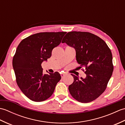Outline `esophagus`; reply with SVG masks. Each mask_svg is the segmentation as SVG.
<instances>
[{
    "label": "esophagus",
    "instance_id": "1",
    "mask_svg": "<svg viewBox=\"0 0 125 125\" xmlns=\"http://www.w3.org/2000/svg\"><path fill=\"white\" fill-rule=\"evenodd\" d=\"M61 77L63 78V77H64L65 76V73H61Z\"/></svg>",
    "mask_w": 125,
    "mask_h": 125
}]
</instances>
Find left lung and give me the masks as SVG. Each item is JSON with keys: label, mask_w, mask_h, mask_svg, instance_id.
I'll use <instances>...</instances> for the list:
<instances>
[{"label": "left lung", "mask_w": 125, "mask_h": 125, "mask_svg": "<svg viewBox=\"0 0 125 125\" xmlns=\"http://www.w3.org/2000/svg\"><path fill=\"white\" fill-rule=\"evenodd\" d=\"M62 43L75 48L79 68H85V78L79 79L71 74L73 82L69 86L70 94L81 103L92 102L105 91L112 76L113 65L110 49L99 37L85 31L68 32Z\"/></svg>", "instance_id": "obj_1"}]
</instances>
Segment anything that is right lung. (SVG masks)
<instances>
[{
    "label": "right lung",
    "mask_w": 125,
    "mask_h": 125,
    "mask_svg": "<svg viewBox=\"0 0 125 125\" xmlns=\"http://www.w3.org/2000/svg\"><path fill=\"white\" fill-rule=\"evenodd\" d=\"M67 32H43L21 41L13 58V68L18 86L34 102L47 99L52 94L61 77L58 72L44 74L41 64L52 56Z\"/></svg>",
    "instance_id": "1"
}]
</instances>
